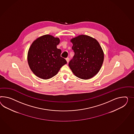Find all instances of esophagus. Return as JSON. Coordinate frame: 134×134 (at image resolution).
<instances>
[{
  "label": "esophagus",
  "mask_w": 134,
  "mask_h": 134,
  "mask_svg": "<svg viewBox=\"0 0 134 134\" xmlns=\"http://www.w3.org/2000/svg\"><path fill=\"white\" fill-rule=\"evenodd\" d=\"M66 59V62H67V63H68L69 62V58H66L65 59Z\"/></svg>",
  "instance_id": "esophagus-1"
}]
</instances>
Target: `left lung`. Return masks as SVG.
<instances>
[{
  "instance_id": "1",
  "label": "left lung",
  "mask_w": 134,
  "mask_h": 134,
  "mask_svg": "<svg viewBox=\"0 0 134 134\" xmlns=\"http://www.w3.org/2000/svg\"><path fill=\"white\" fill-rule=\"evenodd\" d=\"M74 55L69 65L74 75L80 79L87 80L99 72L104 53L97 40L88 35H80L70 40Z\"/></svg>"
}]
</instances>
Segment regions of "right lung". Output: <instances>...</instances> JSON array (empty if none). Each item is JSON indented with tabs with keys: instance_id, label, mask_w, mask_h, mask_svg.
Wrapping results in <instances>:
<instances>
[{
	"instance_id": "1",
	"label": "right lung",
	"mask_w": 134,
	"mask_h": 134,
	"mask_svg": "<svg viewBox=\"0 0 134 134\" xmlns=\"http://www.w3.org/2000/svg\"><path fill=\"white\" fill-rule=\"evenodd\" d=\"M60 41L58 37L44 35L31 45L27 53V62L31 70L39 78H51L67 63L61 57V50L57 48Z\"/></svg>"
}]
</instances>
